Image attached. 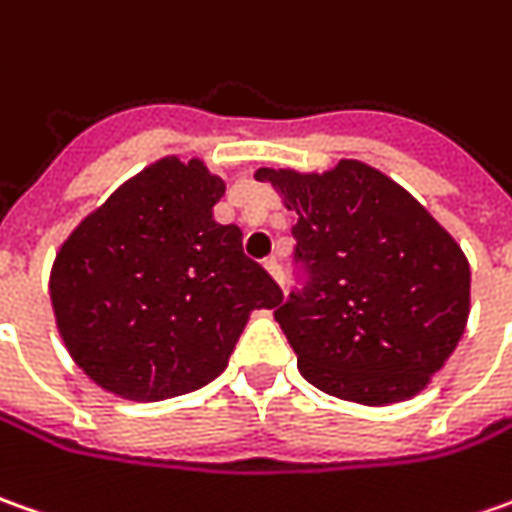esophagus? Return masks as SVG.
I'll return each instance as SVG.
<instances>
[{
  "mask_svg": "<svg viewBox=\"0 0 512 512\" xmlns=\"http://www.w3.org/2000/svg\"><path fill=\"white\" fill-rule=\"evenodd\" d=\"M264 270H267V273L276 279V284H281V287H284V273H281L279 259H267V262H264Z\"/></svg>",
  "mask_w": 512,
  "mask_h": 512,
  "instance_id": "1",
  "label": "esophagus"
}]
</instances>
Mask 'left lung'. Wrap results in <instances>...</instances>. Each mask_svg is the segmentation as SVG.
Wrapping results in <instances>:
<instances>
[{
	"mask_svg": "<svg viewBox=\"0 0 512 512\" xmlns=\"http://www.w3.org/2000/svg\"><path fill=\"white\" fill-rule=\"evenodd\" d=\"M296 211L307 284L273 312L315 389L389 406L420 394L459 344L471 267L456 239L383 171L341 160L324 174L259 168Z\"/></svg>",
	"mask_w": 512,
	"mask_h": 512,
	"instance_id": "left-lung-1",
	"label": "left lung"
}]
</instances>
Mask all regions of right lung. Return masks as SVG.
<instances>
[{"label": "right lung", "instance_id": "add662e5", "mask_svg": "<svg viewBox=\"0 0 512 512\" xmlns=\"http://www.w3.org/2000/svg\"><path fill=\"white\" fill-rule=\"evenodd\" d=\"M225 183L200 157H160L81 219L50 270L70 358L106 392L157 403L225 372L253 310L281 290L219 225Z\"/></svg>", "mask_w": 512, "mask_h": 512}]
</instances>
